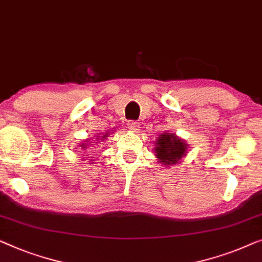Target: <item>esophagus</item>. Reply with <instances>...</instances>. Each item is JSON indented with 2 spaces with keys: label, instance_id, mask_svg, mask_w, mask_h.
Masks as SVG:
<instances>
[{
  "label": "esophagus",
  "instance_id": "34e87169",
  "mask_svg": "<svg viewBox=\"0 0 262 262\" xmlns=\"http://www.w3.org/2000/svg\"><path fill=\"white\" fill-rule=\"evenodd\" d=\"M127 128L129 129L130 132H138L139 130V123L135 122V121H129V122L127 123Z\"/></svg>",
  "mask_w": 262,
  "mask_h": 262
}]
</instances>
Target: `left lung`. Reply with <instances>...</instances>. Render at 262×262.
I'll return each instance as SVG.
<instances>
[{"label":"left lung","instance_id":"left-lung-1","mask_svg":"<svg viewBox=\"0 0 262 262\" xmlns=\"http://www.w3.org/2000/svg\"><path fill=\"white\" fill-rule=\"evenodd\" d=\"M186 142L173 133L167 132L161 133L154 147V152L159 163L167 167L179 164L182 158L186 156Z\"/></svg>","mask_w":262,"mask_h":262}]
</instances>
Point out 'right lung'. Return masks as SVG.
Masks as SVG:
<instances>
[{
  "label": "right lung",
  "instance_id": "obj_1",
  "mask_svg": "<svg viewBox=\"0 0 262 262\" xmlns=\"http://www.w3.org/2000/svg\"><path fill=\"white\" fill-rule=\"evenodd\" d=\"M110 130H108L106 133H103L102 134V136H98V135H96V138H95V140L94 141L95 142H90V139H86V140H84L83 142H80L79 143V147H82L83 149H89V147H91L90 145H95V143H98V142H101V141H104V140L108 138V136L110 135V133H109ZM112 133H114V132H112ZM90 163H93V161H90Z\"/></svg>",
  "mask_w": 262,
  "mask_h": 262
}]
</instances>
